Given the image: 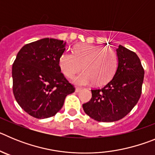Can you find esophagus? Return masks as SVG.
<instances>
[{
	"instance_id": "1",
	"label": "esophagus",
	"mask_w": 155,
	"mask_h": 155,
	"mask_svg": "<svg viewBox=\"0 0 155 155\" xmlns=\"http://www.w3.org/2000/svg\"><path fill=\"white\" fill-rule=\"evenodd\" d=\"M81 91V87H76V89H75V91L76 92H79V91Z\"/></svg>"
}]
</instances>
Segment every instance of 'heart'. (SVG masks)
Segmentation results:
<instances>
[{
    "mask_svg": "<svg viewBox=\"0 0 155 155\" xmlns=\"http://www.w3.org/2000/svg\"><path fill=\"white\" fill-rule=\"evenodd\" d=\"M118 64V56L113 49L89 44L77 45L73 53L65 52L59 58V67L67 78H71L84 69L73 79L76 85L106 84L116 74Z\"/></svg>",
    "mask_w": 155,
    "mask_h": 155,
    "instance_id": "obj_1",
    "label": "heart"
}]
</instances>
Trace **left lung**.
Segmentation results:
<instances>
[{"label":"left lung","instance_id":"8db88e82","mask_svg":"<svg viewBox=\"0 0 155 155\" xmlns=\"http://www.w3.org/2000/svg\"><path fill=\"white\" fill-rule=\"evenodd\" d=\"M116 53L119 64L113 78L102 88L91 90V100L82 105L84 113L98 122L123 119L141 94L144 70L138 56L121 45Z\"/></svg>","mask_w":155,"mask_h":155}]
</instances>
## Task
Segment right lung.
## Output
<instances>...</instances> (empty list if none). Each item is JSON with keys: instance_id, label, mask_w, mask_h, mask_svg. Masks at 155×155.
<instances>
[{"instance_id": "right-lung-1", "label": "right lung", "mask_w": 155, "mask_h": 155, "mask_svg": "<svg viewBox=\"0 0 155 155\" xmlns=\"http://www.w3.org/2000/svg\"><path fill=\"white\" fill-rule=\"evenodd\" d=\"M65 46L63 40L39 39L25 45L14 61V96L21 109L35 118L57 114L66 96L74 91L59 67Z\"/></svg>"}]
</instances>
